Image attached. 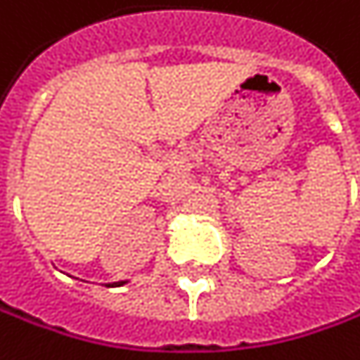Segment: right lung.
I'll return each instance as SVG.
<instances>
[{
    "label": "right lung",
    "mask_w": 360,
    "mask_h": 360,
    "mask_svg": "<svg viewBox=\"0 0 360 360\" xmlns=\"http://www.w3.org/2000/svg\"><path fill=\"white\" fill-rule=\"evenodd\" d=\"M128 281H119V283H110L109 286H122V285H127Z\"/></svg>",
    "instance_id": "right-lung-1"
}]
</instances>
